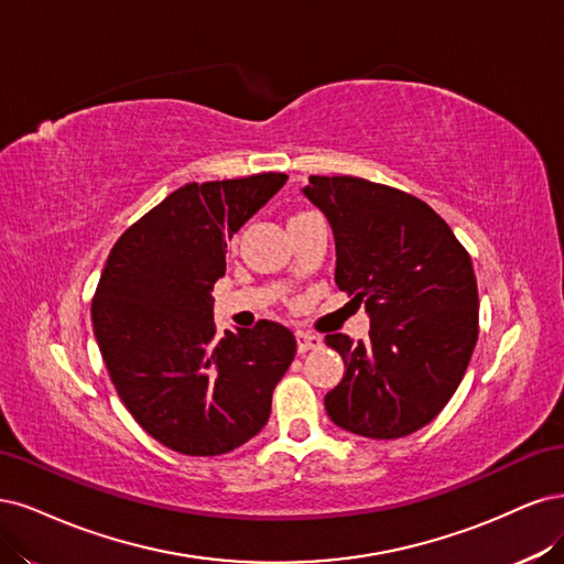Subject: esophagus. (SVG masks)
<instances>
[{
  "mask_svg": "<svg viewBox=\"0 0 564 564\" xmlns=\"http://www.w3.org/2000/svg\"><path fill=\"white\" fill-rule=\"evenodd\" d=\"M323 339L318 335H308V333H297V349L300 354H306L312 349H321Z\"/></svg>",
  "mask_w": 564,
  "mask_h": 564,
  "instance_id": "34e87169",
  "label": "esophagus"
}]
</instances>
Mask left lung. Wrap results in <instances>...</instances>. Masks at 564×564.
Segmentation results:
<instances>
[{"label": "left lung", "mask_w": 564, "mask_h": 564, "mask_svg": "<svg viewBox=\"0 0 564 564\" xmlns=\"http://www.w3.org/2000/svg\"><path fill=\"white\" fill-rule=\"evenodd\" d=\"M302 194L333 227L337 288L370 316L368 341L325 337L347 368L325 410L344 431L403 438L438 416L474 356V264L412 194L351 175H312Z\"/></svg>", "instance_id": "left-lung-1"}]
</instances>
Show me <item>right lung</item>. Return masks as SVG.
Instances as JSON below:
<instances>
[{
	"mask_svg": "<svg viewBox=\"0 0 564 564\" xmlns=\"http://www.w3.org/2000/svg\"><path fill=\"white\" fill-rule=\"evenodd\" d=\"M260 173L175 189L121 234L90 316L112 384L154 441L215 457L258 435L297 341L285 325L215 333L210 290L227 239L283 185Z\"/></svg>",
	"mask_w": 564,
	"mask_h": 564,
	"instance_id": "obj_1",
	"label": "right lung"
}]
</instances>
